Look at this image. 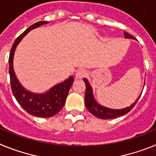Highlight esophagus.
Here are the masks:
<instances>
[{"label":"esophagus","instance_id":"esophagus-1","mask_svg":"<svg viewBox=\"0 0 156 156\" xmlns=\"http://www.w3.org/2000/svg\"><path fill=\"white\" fill-rule=\"evenodd\" d=\"M87 75V72L85 71L84 69H80L76 72V77L77 79H82L83 77L86 76Z\"/></svg>","mask_w":156,"mask_h":156}]
</instances>
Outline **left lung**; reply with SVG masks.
<instances>
[{"label":"left lung","instance_id":"left-lung-1","mask_svg":"<svg viewBox=\"0 0 156 156\" xmlns=\"http://www.w3.org/2000/svg\"><path fill=\"white\" fill-rule=\"evenodd\" d=\"M124 36L126 38L135 39L134 37H133L132 35L126 33V32H124ZM83 81H84L85 84H86V92H85V105H86V108H87V110L90 112V113L93 114L94 116L98 117L99 119H113V118H116V117L121 116V115H123L125 114L128 113L134 107L135 105L137 104L139 98H140V95H141L140 94L139 96V98L135 101L134 103H133L131 105L127 107V108L119 110L110 109V108H105L103 106H101L100 105H98L95 101L93 97V94H92V88L90 87V85L89 84L87 80L84 78Z\"/></svg>","mask_w":156,"mask_h":156}]
</instances>
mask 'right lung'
I'll return each mask as SVG.
<instances>
[{
    "label": "right lung",
    "mask_w": 156,
    "mask_h": 156,
    "mask_svg": "<svg viewBox=\"0 0 156 156\" xmlns=\"http://www.w3.org/2000/svg\"><path fill=\"white\" fill-rule=\"evenodd\" d=\"M48 22L42 21L34 23L25 30L21 35L16 38L11 49L8 62H9V75L12 94L17 100L18 103L24 110L32 115L37 117L48 118L57 114L64 106L69 89L73 83V77L70 76L65 82L59 83L49 90L44 94H35L25 90L19 83L13 69V57L16 46L25 35L33 29L46 24Z\"/></svg>",
    "instance_id": "1"
}]
</instances>
